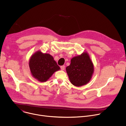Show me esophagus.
Listing matches in <instances>:
<instances>
[{"mask_svg":"<svg viewBox=\"0 0 126 126\" xmlns=\"http://www.w3.org/2000/svg\"><path fill=\"white\" fill-rule=\"evenodd\" d=\"M65 66L64 65H63V66H61V67H60V68H61V69L62 70H64V69H65Z\"/></svg>","mask_w":126,"mask_h":126,"instance_id":"34e87169","label":"esophagus"}]
</instances>
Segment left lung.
I'll return each mask as SVG.
<instances>
[{
	"mask_svg": "<svg viewBox=\"0 0 126 126\" xmlns=\"http://www.w3.org/2000/svg\"><path fill=\"white\" fill-rule=\"evenodd\" d=\"M66 72L72 84L80 87L91 80L94 71L93 63L87 52L74 57L66 68Z\"/></svg>",
	"mask_w": 126,
	"mask_h": 126,
	"instance_id": "8db88e82",
	"label": "left lung"
}]
</instances>
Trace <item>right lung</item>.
Here are the masks:
<instances>
[{"label": "right lung", "instance_id": "add662e5", "mask_svg": "<svg viewBox=\"0 0 126 126\" xmlns=\"http://www.w3.org/2000/svg\"><path fill=\"white\" fill-rule=\"evenodd\" d=\"M29 66L32 76L41 82L47 81L54 73L60 70L52 56L48 53H43L40 50L31 55Z\"/></svg>", "mask_w": 126, "mask_h": 126}]
</instances>
